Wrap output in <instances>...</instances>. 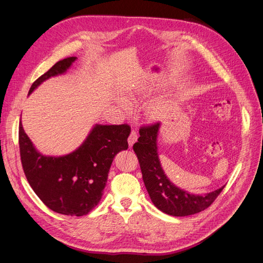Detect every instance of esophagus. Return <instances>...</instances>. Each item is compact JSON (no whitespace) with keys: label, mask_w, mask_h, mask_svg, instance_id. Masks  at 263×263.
Listing matches in <instances>:
<instances>
[{"label":"esophagus","mask_w":263,"mask_h":263,"mask_svg":"<svg viewBox=\"0 0 263 263\" xmlns=\"http://www.w3.org/2000/svg\"><path fill=\"white\" fill-rule=\"evenodd\" d=\"M137 138H138V135H137L136 130L133 129V130L130 132L129 137H128V145H129V147H133V145L135 144V142L137 141Z\"/></svg>","instance_id":"1"}]
</instances>
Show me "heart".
<instances>
[{"mask_svg":"<svg viewBox=\"0 0 263 263\" xmlns=\"http://www.w3.org/2000/svg\"><path fill=\"white\" fill-rule=\"evenodd\" d=\"M127 98H128L129 100H134L135 99V95L133 93H129L128 95H127ZM121 105L123 107H125V108H128L129 107L128 102L125 101V100H121ZM164 112H165V106L163 105V103L160 102V101L155 102V103H153V104L149 106V114L153 116L154 118L161 117L164 114Z\"/></svg>","mask_w":263,"mask_h":263,"instance_id":"obj_1","label":"heart"}]
</instances>
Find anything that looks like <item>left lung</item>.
<instances>
[{
  "mask_svg": "<svg viewBox=\"0 0 263 263\" xmlns=\"http://www.w3.org/2000/svg\"><path fill=\"white\" fill-rule=\"evenodd\" d=\"M160 123L141 127L140 137L135 142L147 192L158 210L171 216H189L208 209L225 187L221 186L206 194H192L177 186L164 173L158 155V135Z\"/></svg>",
  "mask_w": 263,
  "mask_h": 263,
  "instance_id": "obj_1",
  "label": "left lung"
}]
</instances>
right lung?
<instances>
[{"instance_id": "1", "label": "right lung", "mask_w": 263, "mask_h": 263, "mask_svg": "<svg viewBox=\"0 0 263 263\" xmlns=\"http://www.w3.org/2000/svg\"><path fill=\"white\" fill-rule=\"evenodd\" d=\"M77 57L58 61L30 86L28 95L51 77L67 72ZM130 127L95 124L82 145L65 156H45L31 142L20 122L22 165L31 189L51 211L83 216L99 204L115 156L128 148Z\"/></svg>"}]
</instances>
